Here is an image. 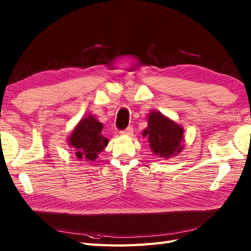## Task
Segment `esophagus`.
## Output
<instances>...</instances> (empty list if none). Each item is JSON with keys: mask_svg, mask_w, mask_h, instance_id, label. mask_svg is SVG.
Segmentation results:
<instances>
[{"mask_svg": "<svg viewBox=\"0 0 251 251\" xmlns=\"http://www.w3.org/2000/svg\"><path fill=\"white\" fill-rule=\"evenodd\" d=\"M133 132H134V128H133L132 126H127L126 130L120 131V134L121 135H126V136H131L133 134Z\"/></svg>", "mask_w": 251, "mask_h": 251, "instance_id": "esophagus-1", "label": "esophagus"}]
</instances>
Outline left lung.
I'll return each mask as SVG.
<instances>
[{
  "label": "left lung",
  "mask_w": 251,
  "mask_h": 251,
  "mask_svg": "<svg viewBox=\"0 0 251 251\" xmlns=\"http://www.w3.org/2000/svg\"><path fill=\"white\" fill-rule=\"evenodd\" d=\"M183 128L159 112H151L149 115V126L143 136H148L153 153L162 158L177 155L182 150Z\"/></svg>",
  "instance_id": "left-lung-1"
}]
</instances>
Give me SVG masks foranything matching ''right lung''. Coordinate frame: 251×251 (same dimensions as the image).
<instances>
[{"label":"right lung","mask_w":251,"mask_h":251,"mask_svg":"<svg viewBox=\"0 0 251 251\" xmlns=\"http://www.w3.org/2000/svg\"><path fill=\"white\" fill-rule=\"evenodd\" d=\"M101 130L102 124L94 116L89 115L81 119L69 138V144L74 148L75 156L80 160L94 161L109 143V140L101 135Z\"/></svg>","instance_id":"right-lung-1"}]
</instances>
